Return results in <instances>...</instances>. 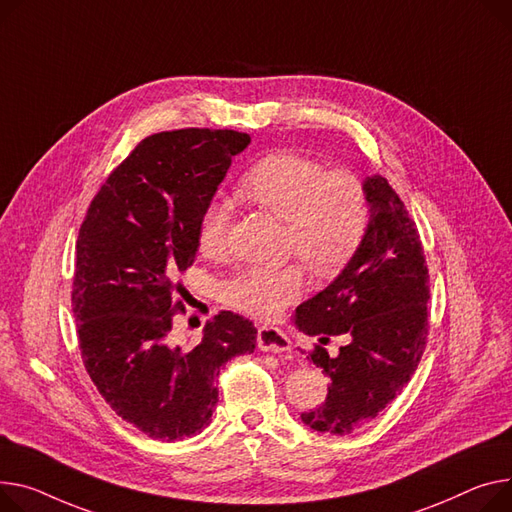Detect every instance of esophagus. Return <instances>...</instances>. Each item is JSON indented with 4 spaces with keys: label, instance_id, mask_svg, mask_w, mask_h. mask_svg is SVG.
Listing matches in <instances>:
<instances>
[{
    "label": "esophagus",
    "instance_id": "1",
    "mask_svg": "<svg viewBox=\"0 0 512 512\" xmlns=\"http://www.w3.org/2000/svg\"><path fill=\"white\" fill-rule=\"evenodd\" d=\"M257 346L263 352H274V354L290 352V348H292L288 335L276 327H259L257 329Z\"/></svg>",
    "mask_w": 512,
    "mask_h": 512
}]
</instances>
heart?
<instances>
[{"mask_svg": "<svg viewBox=\"0 0 512 512\" xmlns=\"http://www.w3.org/2000/svg\"><path fill=\"white\" fill-rule=\"evenodd\" d=\"M238 193L255 206L286 220L290 251L319 276L342 269L358 251L368 228V195L358 177L331 170L309 156L274 152L247 168ZM232 206L214 197L197 220V247L206 257L228 249ZM304 290L302 267L251 265L222 282V300L255 319H276Z\"/></svg>", "mask_w": 512, "mask_h": 512, "instance_id": "obj_1", "label": "heart"}]
</instances>
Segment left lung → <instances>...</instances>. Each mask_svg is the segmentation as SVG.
Returning a JSON list of instances; mask_svg holds the SVG:
<instances>
[{"label":"left lung","instance_id":"left-lung-1","mask_svg":"<svg viewBox=\"0 0 512 512\" xmlns=\"http://www.w3.org/2000/svg\"><path fill=\"white\" fill-rule=\"evenodd\" d=\"M370 218L358 251L325 290L302 302L294 325L317 335L311 360L329 391L300 418L317 432L350 434L383 412L410 383L428 337V267L416 222L385 177L364 181ZM333 334L351 342L329 357Z\"/></svg>","mask_w":512,"mask_h":512}]
</instances>
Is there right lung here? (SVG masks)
<instances>
[{
	"label": "right lung",
	"instance_id": "add662e5",
	"mask_svg": "<svg viewBox=\"0 0 512 512\" xmlns=\"http://www.w3.org/2000/svg\"><path fill=\"white\" fill-rule=\"evenodd\" d=\"M249 144L232 129L154 133L109 175L80 226L72 306L84 366L111 410L154 440L206 428L220 368L255 350L257 329L230 311L189 350L168 337L185 313L179 276L195 261L199 214Z\"/></svg>",
	"mask_w": 512,
	"mask_h": 512
}]
</instances>
